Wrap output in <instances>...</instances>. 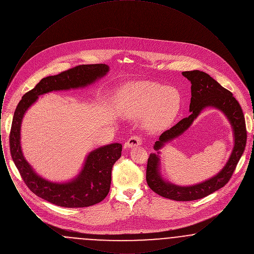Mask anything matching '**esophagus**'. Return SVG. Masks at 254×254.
Returning <instances> with one entry per match:
<instances>
[{
  "label": "esophagus",
  "mask_w": 254,
  "mask_h": 254,
  "mask_svg": "<svg viewBox=\"0 0 254 254\" xmlns=\"http://www.w3.org/2000/svg\"><path fill=\"white\" fill-rule=\"evenodd\" d=\"M142 145V139H141V137H140L139 135L131 136V137L127 140V144H126V145H127V147H134V146H137V145Z\"/></svg>",
  "instance_id": "obj_1"
}]
</instances>
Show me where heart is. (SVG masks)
<instances>
[{
  "label": "heart",
  "mask_w": 254,
  "mask_h": 254,
  "mask_svg": "<svg viewBox=\"0 0 254 254\" xmlns=\"http://www.w3.org/2000/svg\"><path fill=\"white\" fill-rule=\"evenodd\" d=\"M116 101L118 109L126 116L141 117L145 114V127L151 131L166 128L181 107L177 89L149 81L126 85L118 92Z\"/></svg>",
  "instance_id": "1"
}]
</instances>
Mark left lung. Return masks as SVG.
Instances as JSON below:
<instances>
[{
	"instance_id": "obj_1",
	"label": "left lung",
	"mask_w": 254,
	"mask_h": 254,
	"mask_svg": "<svg viewBox=\"0 0 254 254\" xmlns=\"http://www.w3.org/2000/svg\"><path fill=\"white\" fill-rule=\"evenodd\" d=\"M191 83L190 115L182 119L171 128L162 133L154 149L159 150L165 143L180 136L186 131L194 119L206 107L222 110L229 118L234 131V147L227 165L213 178L192 187H179L165 182L159 173V157L150 154L146 166V183L160 196L175 201H193L214 192L230 181L236 166L245 150L247 143V128L241 106L230 90L224 88L207 73L200 70L182 73Z\"/></svg>"
}]
</instances>
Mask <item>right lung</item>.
Returning <instances> with one entry per match:
<instances>
[{
    "instance_id": "obj_1",
    "label": "right lung",
    "mask_w": 254,
    "mask_h": 254,
    "mask_svg": "<svg viewBox=\"0 0 254 254\" xmlns=\"http://www.w3.org/2000/svg\"><path fill=\"white\" fill-rule=\"evenodd\" d=\"M108 71L109 65L105 64H81L57 75L46 77L24 94L15 109L9 134L13 162L28 189L49 203L64 207H84L103 201L110 189L112 167L121 157L122 145L116 143L105 145L90 152L84 169L73 181L66 184L47 181L33 171L21 150L20 129L24 112L42 94L90 85Z\"/></svg>"
}]
</instances>
